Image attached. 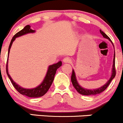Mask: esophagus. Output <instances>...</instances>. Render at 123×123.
Instances as JSON below:
<instances>
[{"label": "esophagus", "instance_id": "obj_1", "mask_svg": "<svg viewBox=\"0 0 123 123\" xmlns=\"http://www.w3.org/2000/svg\"><path fill=\"white\" fill-rule=\"evenodd\" d=\"M63 62H64V63H70V62H71V59H70L69 57H64V59H63Z\"/></svg>", "mask_w": 123, "mask_h": 123}]
</instances>
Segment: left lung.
<instances>
[{"label":"left lung","instance_id":"left-lung-1","mask_svg":"<svg viewBox=\"0 0 123 123\" xmlns=\"http://www.w3.org/2000/svg\"><path fill=\"white\" fill-rule=\"evenodd\" d=\"M100 33L102 34V35L103 36V37L106 39H109V41H111L112 43V44L113 45L112 42L111 41V40L110 39L109 37L103 31H102L101 30H100ZM114 46V45H113ZM115 52H114V59H113V65H112V74H111V76L109 80H108V81L106 82V83L105 84V85H103V86L102 87H99V88H96V89H87V88H84L83 87H81L80 84H79L77 80H76V75H75V71H74V69H72V76H71V81L72 83L73 86L74 87H75V89L80 94H82V95H85V96H94V95H96V94H100L102 92H103L107 87H108V86L109 85V84L111 83L112 80L115 78V74H116V72H115Z\"/></svg>","mask_w":123,"mask_h":123}]
</instances>
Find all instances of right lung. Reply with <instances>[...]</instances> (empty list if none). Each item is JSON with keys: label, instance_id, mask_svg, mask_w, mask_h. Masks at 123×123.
I'll use <instances>...</instances> for the list:
<instances>
[{"label": "right lung", "instance_id": "right-lung-1", "mask_svg": "<svg viewBox=\"0 0 123 123\" xmlns=\"http://www.w3.org/2000/svg\"><path fill=\"white\" fill-rule=\"evenodd\" d=\"M35 30H32L30 28V25H27L24 27V29H22L20 31L17 33L14 36H13L12 39L11 43L9 44V48H8V59H7V63H6V74L8 75V78L9 80L11 81L12 84L14 88L20 93V94H23V95L27 96L29 98H39V97H42L47 93L48 91L49 88H50L51 86L52 83L54 80V76L56 73V70L58 68H60L62 66V62L61 61H59L58 63L53 64L52 65H50L48 66V70L45 76L44 79L40 84L38 86L33 88H25L23 87H21V86L18 85L15 82L13 81L12 78L11 77L10 75L8 72V57H9V54L10 52V49L11 48L12 44L13 42L15 40V39L18 37L23 36V35H25V34L28 33H35Z\"/></svg>", "mask_w": 123, "mask_h": 123}]
</instances>
